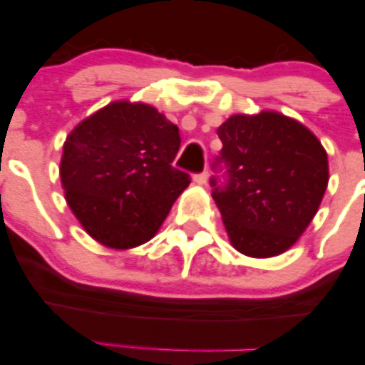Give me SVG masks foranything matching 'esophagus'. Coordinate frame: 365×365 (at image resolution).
Instances as JSON below:
<instances>
[{
  "label": "esophagus",
  "mask_w": 365,
  "mask_h": 365,
  "mask_svg": "<svg viewBox=\"0 0 365 365\" xmlns=\"http://www.w3.org/2000/svg\"><path fill=\"white\" fill-rule=\"evenodd\" d=\"M207 178H209V171L207 170H204L202 173L194 175V182L197 183V185H206Z\"/></svg>",
  "instance_id": "esophagus-1"
}]
</instances>
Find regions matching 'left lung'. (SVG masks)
Here are the masks:
<instances>
[{"label": "left lung", "mask_w": 365, "mask_h": 365, "mask_svg": "<svg viewBox=\"0 0 365 365\" xmlns=\"http://www.w3.org/2000/svg\"><path fill=\"white\" fill-rule=\"evenodd\" d=\"M223 142L211 178L230 242L250 257H273L299 240L328 187V154L299 121L274 111L235 115L217 128Z\"/></svg>", "instance_id": "1"}]
</instances>
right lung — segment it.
Here are the masks:
<instances>
[{
	"label": "right lung",
	"instance_id": "obj_1",
	"mask_svg": "<svg viewBox=\"0 0 365 365\" xmlns=\"http://www.w3.org/2000/svg\"><path fill=\"white\" fill-rule=\"evenodd\" d=\"M177 125L156 108L116 101L86 118L63 145L66 202L87 233L113 249L156 235L190 177L173 168Z\"/></svg>",
	"mask_w": 365,
	"mask_h": 365
}]
</instances>
